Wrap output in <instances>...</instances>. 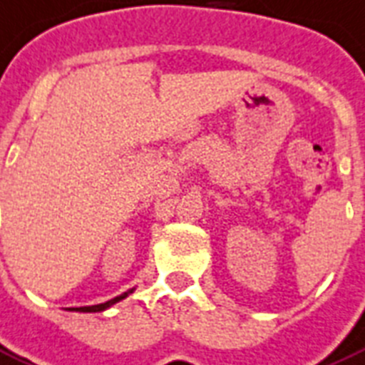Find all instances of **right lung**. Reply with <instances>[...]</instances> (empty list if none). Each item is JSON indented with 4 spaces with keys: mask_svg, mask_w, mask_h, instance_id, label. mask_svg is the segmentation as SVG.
Here are the masks:
<instances>
[{
    "mask_svg": "<svg viewBox=\"0 0 365 365\" xmlns=\"http://www.w3.org/2000/svg\"><path fill=\"white\" fill-rule=\"evenodd\" d=\"M128 292H133V290H128ZM128 292H125V294H120V297L113 298V300H108V302H103V304H96V306H82V308H76V309H78V312H103V309H108L109 306H113V304H117L119 300H123V298H127Z\"/></svg>",
    "mask_w": 365,
    "mask_h": 365,
    "instance_id": "right-lung-1",
    "label": "right lung"
}]
</instances>
